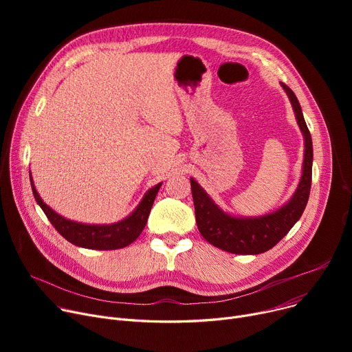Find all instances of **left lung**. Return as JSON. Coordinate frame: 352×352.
Returning <instances> with one entry per match:
<instances>
[{"instance_id": "obj_1", "label": "left lung", "mask_w": 352, "mask_h": 352, "mask_svg": "<svg viewBox=\"0 0 352 352\" xmlns=\"http://www.w3.org/2000/svg\"><path fill=\"white\" fill-rule=\"evenodd\" d=\"M289 97L295 117L304 134L305 153L300 186L287 206L272 214L258 218H235L221 211L195 179L191 191L195 207L197 227L201 235L217 248L232 254H261L278 244L294 224L301 218L308 202L312 178V141L301 105L292 89L281 84Z\"/></svg>"}]
</instances>
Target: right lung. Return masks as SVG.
Instances as JSON below:
<instances>
[{
    "mask_svg": "<svg viewBox=\"0 0 352 352\" xmlns=\"http://www.w3.org/2000/svg\"><path fill=\"white\" fill-rule=\"evenodd\" d=\"M31 178V177H30ZM161 187V182L154 188H151L142 198L141 204L137 207V210L125 218L121 223L113 224V226H87L74 223V221L65 219L57 212H54L36 192L34 182L31 178V188L35 201L38 202V206L50 219L52 227L57 230L67 241L71 244L89 248V250H118L134 243L144 230L148 215H150L151 207L154 204V199L157 197V192Z\"/></svg>",
    "mask_w": 352,
    "mask_h": 352,
    "instance_id": "add662e5",
    "label": "right lung"
}]
</instances>
